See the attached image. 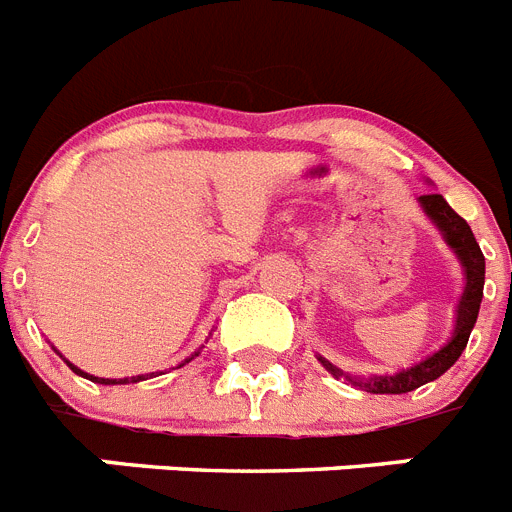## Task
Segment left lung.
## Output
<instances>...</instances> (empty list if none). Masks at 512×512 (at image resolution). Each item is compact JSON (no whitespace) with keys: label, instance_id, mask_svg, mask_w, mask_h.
<instances>
[{"label":"left lung","instance_id":"left-lung-1","mask_svg":"<svg viewBox=\"0 0 512 512\" xmlns=\"http://www.w3.org/2000/svg\"><path fill=\"white\" fill-rule=\"evenodd\" d=\"M417 201H420L422 211L428 213V219L441 229L448 247L456 252V257H459L461 265H464L466 288L464 296H461L459 301V311H456V327H453L451 340H448L438 353L428 355V358L417 363V366L394 373V376H373V379L366 381L345 376L350 384L361 386V389L371 391V394H407V391H415L417 386L428 384V381H435L438 376H443L453 363L459 361V355L464 353L471 330H474V322H477L479 317V304H482L484 291V255L482 250H479L474 234H471L469 224L448 206L443 195L428 193L420 195ZM319 361H322V366L327 368L335 379H340V368H335L330 361H324V358H319Z\"/></svg>","mask_w":512,"mask_h":512}]
</instances>
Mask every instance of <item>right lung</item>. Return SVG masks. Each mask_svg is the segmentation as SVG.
I'll list each match as a JSON object with an SVG mask.
<instances>
[{"label":"right lung","mask_w":512,"mask_h":512,"mask_svg":"<svg viewBox=\"0 0 512 512\" xmlns=\"http://www.w3.org/2000/svg\"><path fill=\"white\" fill-rule=\"evenodd\" d=\"M190 361V358H188ZM185 361V363H188ZM71 366V363H69ZM71 371L74 373H79V376H84V379H90V381H95V384H136V381H144L146 376H133V379H97V376H90V373H84L82 368H77V366H71Z\"/></svg>","instance_id":"1"}]
</instances>
